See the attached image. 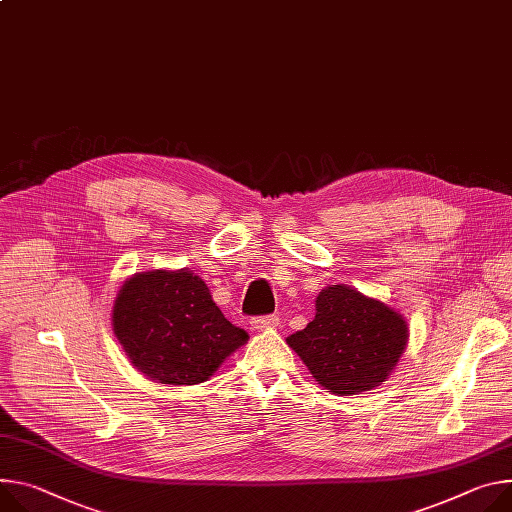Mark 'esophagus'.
<instances>
[{"label": "esophagus", "mask_w": 512, "mask_h": 512, "mask_svg": "<svg viewBox=\"0 0 512 512\" xmlns=\"http://www.w3.org/2000/svg\"><path fill=\"white\" fill-rule=\"evenodd\" d=\"M251 327L255 331H269V329H277L280 327V318L275 314H267V316H257L251 320Z\"/></svg>", "instance_id": "1"}]
</instances>
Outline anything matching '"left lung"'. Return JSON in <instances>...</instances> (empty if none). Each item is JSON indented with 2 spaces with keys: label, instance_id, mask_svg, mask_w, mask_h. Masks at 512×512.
<instances>
[{
  "label": "left lung",
  "instance_id": "8db88e82",
  "mask_svg": "<svg viewBox=\"0 0 512 512\" xmlns=\"http://www.w3.org/2000/svg\"><path fill=\"white\" fill-rule=\"evenodd\" d=\"M408 339L404 318L380 300L347 286H329L316 298V316L288 337L316 382L339 396L386 382Z\"/></svg>",
  "mask_w": 512,
  "mask_h": 512
}]
</instances>
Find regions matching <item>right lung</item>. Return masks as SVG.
I'll return each instance as SVG.
<instances>
[{
    "instance_id": "1",
    "label": "right lung",
    "mask_w": 512,
    "mask_h": 512,
    "mask_svg": "<svg viewBox=\"0 0 512 512\" xmlns=\"http://www.w3.org/2000/svg\"><path fill=\"white\" fill-rule=\"evenodd\" d=\"M114 333L138 371L173 386L206 382L249 335L228 322L190 271H147L122 286Z\"/></svg>"
}]
</instances>
